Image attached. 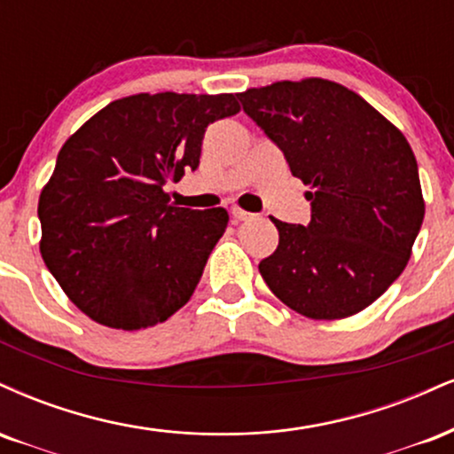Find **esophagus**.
Here are the masks:
<instances>
[{
  "label": "esophagus",
  "instance_id": "1",
  "mask_svg": "<svg viewBox=\"0 0 454 454\" xmlns=\"http://www.w3.org/2000/svg\"><path fill=\"white\" fill-rule=\"evenodd\" d=\"M231 215H233V218H238V221H247V218L253 216V215H250V212L242 210V207H239V206H233L231 207Z\"/></svg>",
  "mask_w": 454,
  "mask_h": 454
}]
</instances>
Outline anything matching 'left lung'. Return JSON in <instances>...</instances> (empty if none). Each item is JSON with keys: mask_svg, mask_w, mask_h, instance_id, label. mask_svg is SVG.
Listing matches in <instances>:
<instances>
[{"mask_svg": "<svg viewBox=\"0 0 454 454\" xmlns=\"http://www.w3.org/2000/svg\"><path fill=\"white\" fill-rule=\"evenodd\" d=\"M238 98L310 186L306 227L271 218L280 239L259 263L265 285L314 321L353 317L399 278L423 225L412 148L361 95L332 80H282Z\"/></svg>", "mask_w": 454, "mask_h": 454, "instance_id": "left-lung-1", "label": "left lung"}]
</instances>
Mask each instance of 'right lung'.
<instances>
[{
  "label": "right lung",
  "instance_id": "right-lung-1",
  "mask_svg": "<svg viewBox=\"0 0 454 454\" xmlns=\"http://www.w3.org/2000/svg\"><path fill=\"white\" fill-rule=\"evenodd\" d=\"M238 112L231 93L129 95L63 144L37 204L40 253L95 323L146 329L191 300L229 215L169 204L165 186L197 169L207 125Z\"/></svg>",
  "mask_w": 454,
  "mask_h": 454
}]
</instances>
